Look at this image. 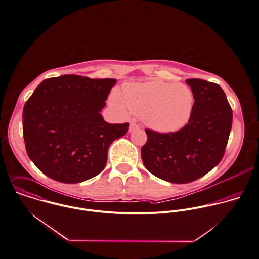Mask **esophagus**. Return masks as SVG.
<instances>
[{
	"instance_id": "obj_1",
	"label": "esophagus",
	"mask_w": 259,
	"mask_h": 259,
	"mask_svg": "<svg viewBox=\"0 0 259 259\" xmlns=\"http://www.w3.org/2000/svg\"><path fill=\"white\" fill-rule=\"evenodd\" d=\"M138 129H139V126H138L135 122H131L130 127H129V131H130V132H133V131L138 130Z\"/></svg>"
}]
</instances>
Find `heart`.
<instances>
[{
  "label": "heart",
  "instance_id": "b5f03b06",
  "mask_svg": "<svg viewBox=\"0 0 259 259\" xmlns=\"http://www.w3.org/2000/svg\"><path fill=\"white\" fill-rule=\"evenodd\" d=\"M110 102L122 112L128 107L156 132L170 134L188 124L194 108V95L184 84L151 81L125 86L123 98L114 92Z\"/></svg>",
  "mask_w": 259,
  "mask_h": 259
}]
</instances>
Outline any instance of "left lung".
<instances>
[{
	"instance_id": "8db88e82",
	"label": "left lung",
	"mask_w": 259,
	"mask_h": 259,
	"mask_svg": "<svg viewBox=\"0 0 259 259\" xmlns=\"http://www.w3.org/2000/svg\"><path fill=\"white\" fill-rule=\"evenodd\" d=\"M194 95L188 124L181 130L161 134L146 129L141 148L146 169L171 183L192 182L221 161L232 126V110L222 88L201 79H187Z\"/></svg>"
}]
</instances>
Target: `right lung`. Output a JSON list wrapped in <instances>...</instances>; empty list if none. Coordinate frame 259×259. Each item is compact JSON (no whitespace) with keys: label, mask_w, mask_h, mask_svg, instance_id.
Masks as SVG:
<instances>
[{"label":"right lung","mask_w":259,"mask_h":259,"mask_svg":"<svg viewBox=\"0 0 259 259\" xmlns=\"http://www.w3.org/2000/svg\"><path fill=\"white\" fill-rule=\"evenodd\" d=\"M115 79L63 75L44 80L24 106L26 151L45 175L79 183L99 173L111 143L129 124H110L100 114Z\"/></svg>","instance_id":"1"}]
</instances>
